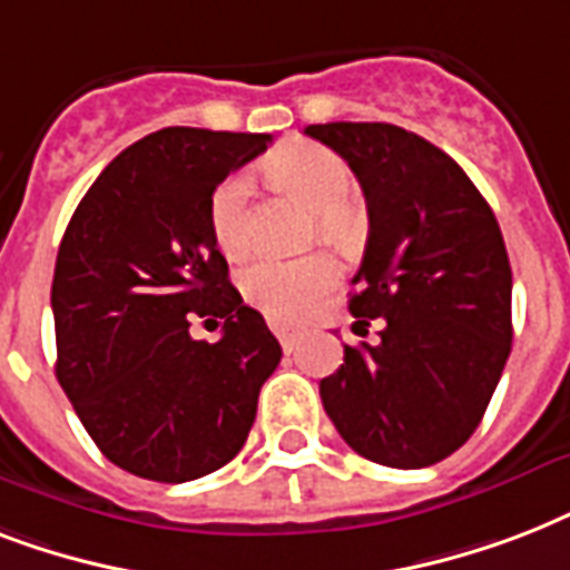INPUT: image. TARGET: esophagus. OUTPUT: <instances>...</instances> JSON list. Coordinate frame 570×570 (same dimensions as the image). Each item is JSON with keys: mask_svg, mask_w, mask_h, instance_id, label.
I'll list each match as a JSON object with an SVG mask.
<instances>
[{"mask_svg": "<svg viewBox=\"0 0 570 570\" xmlns=\"http://www.w3.org/2000/svg\"><path fill=\"white\" fill-rule=\"evenodd\" d=\"M268 325H272V331H275V337L281 340V346H284L286 352H293L298 337H302V331L293 328V325H284V322H268Z\"/></svg>", "mask_w": 570, "mask_h": 570, "instance_id": "esophagus-1", "label": "esophagus"}]
</instances>
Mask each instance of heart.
<instances>
[{
  "instance_id": "obj_1",
  "label": "heart",
  "mask_w": 570,
  "mask_h": 570,
  "mask_svg": "<svg viewBox=\"0 0 570 570\" xmlns=\"http://www.w3.org/2000/svg\"><path fill=\"white\" fill-rule=\"evenodd\" d=\"M268 171L316 209V227L331 242L346 245L355 236V213L348 197L355 180L334 150L293 145L268 159ZM209 233L224 257L239 259L250 250V180L230 174L209 197ZM340 268L328 254L307 257H259L239 275V289L250 307L272 322H298L337 284Z\"/></svg>"
}]
</instances>
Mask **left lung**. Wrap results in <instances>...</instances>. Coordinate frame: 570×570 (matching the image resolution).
I'll return each mask as SVG.
<instances>
[{
  "instance_id": "8db88e82",
  "label": "left lung",
  "mask_w": 570,
  "mask_h": 570,
  "mask_svg": "<svg viewBox=\"0 0 570 570\" xmlns=\"http://www.w3.org/2000/svg\"><path fill=\"white\" fill-rule=\"evenodd\" d=\"M355 171L370 239L348 311L373 346L320 381L340 438L384 468L438 464L482 423L512 352V266L491 206L459 163L393 124H313Z\"/></svg>"
}]
</instances>
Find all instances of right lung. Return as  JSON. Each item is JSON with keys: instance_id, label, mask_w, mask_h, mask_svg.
<instances>
[{"instance_id": "obj_1", "label": "right lung", "mask_w": 570, "mask_h": 570, "mask_svg": "<svg viewBox=\"0 0 570 570\" xmlns=\"http://www.w3.org/2000/svg\"><path fill=\"white\" fill-rule=\"evenodd\" d=\"M272 136L168 127L127 147L67 224L52 277L56 375L111 464L191 482L236 459L281 364L209 233V197ZM223 322L218 344L190 320Z\"/></svg>"}]
</instances>
